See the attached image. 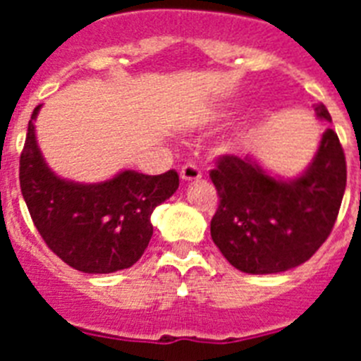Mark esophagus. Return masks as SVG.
Here are the masks:
<instances>
[{
  "label": "esophagus",
  "mask_w": 361,
  "mask_h": 361,
  "mask_svg": "<svg viewBox=\"0 0 361 361\" xmlns=\"http://www.w3.org/2000/svg\"><path fill=\"white\" fill-rule=\"evenodd\" d=\"M202 177L200 173L199 166H195L193 162H188V164L183 166V170H180V178L186 180V183H193V180H199Z\"/></svg>",
  "instance_id": "esophagus-1"
}]
</instances>
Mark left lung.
I'll use <instances>...</instances> for the list:
<instances>
[{
	"label": "left lung",
	"mask_w": 361,
	"mask_h": 361,
	"mask_svg": "<svg viewBox=\"0 0 361 361\" xmlns=\"http://www.w3.org/2000/svg\"><path fill=\"white\" fill-rule=\"evenodd\" d=\"M318 119L331 121L324 104ZM219 193L212 238L233 267L251 275L282 273L304 264L327 240L347 183L343 148L327 128L307 170L273 177L245 155H222L209 171Z\"/></svg>",
	"instance_id": "8db88e82"
}]
</instances>
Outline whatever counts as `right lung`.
<instances>
[{
  "label": "right lung",
  "instance_id": "add662e5",
  "mask_svg": "<svg viewBox=\"0 0 361 361\" xmlns=\"http://www.w3.org/2000/svg\"><path fill=\"white\" fill-rule=\"evenodd\" d=\"M39 108L32 111L19 159V184L34 226L73 269L106 275L132 267L153 235V209L177 191V171L145 175L124 170L97 184L57 177L36 141Z\"/></svg>",
  "mask_w": 361,
  "mask_h": 361
}]
</instances>
